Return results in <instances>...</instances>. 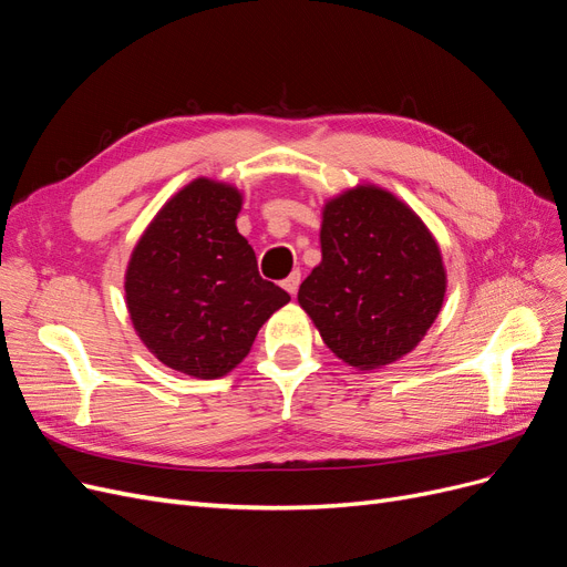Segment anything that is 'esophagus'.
<instances>
[{
	"label": "esophagus",
	"mask_w": 567,
	"mask_h": 567,
	"mask_svg": "<svg viewBox=\"0 0 567 567\" xmlns=\"http://www.w3.org/2000/svg\"><path fill=\"white\" fill-rule=\"evenodd\" d=\"M281 286L288 290L290 296H296L298 293V286H300V271L288 274V277L281 281Z\"/></svg>",
	"instance_id": "obj_1"
}]
</instances>
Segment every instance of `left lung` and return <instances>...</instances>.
<instances>
[{
	"label": "left lung",
	"instance_id": "obj_1",
	"mask_svg": "<svg viewBox=\"0 0 567 567\" xmlns=\"http://www.w3.org/2000/svg\"><path fill=\"white\" fill-rule=\"evenodd\" d=\"M321 262L298 290L326 346L357 369L414 350L440 315L447 274L419 215L379 186L326 203Z\"/></svg>",
	"mask_w": 567,
	"mask_h": 567
}]
</instances>
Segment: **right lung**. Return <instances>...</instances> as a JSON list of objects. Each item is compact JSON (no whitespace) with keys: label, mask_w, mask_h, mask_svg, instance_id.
I'll return each mask as SVG.
<instances>
[{"label":"right lung","mask_w":567,"mask_h":567,"mask_svg":"<svg viewBox=\"0 0 567 567\" xmlns=\"http://www.w3.org/2000/svg\"><path fill=\"white\" fill-rule=\"evenodd\" d=\"M241 194L194 179L153 217L125 274L127 310L144 346L169 369L219 379L250 352L290 296L260 277L236 229Z\"/></svg>","instance_id":"right-lung-1"}]
</instances>
